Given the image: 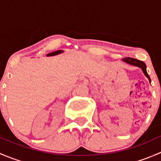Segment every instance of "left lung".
<instances>
[{
  "label": "left lung",
  "instance_id": "obj_1",
  "mask_svg": "<svg viewBox=\"0 0 161 161\" xmlns=\"http://www.w3.org/2000/svg\"><path fill=\"white\" fill-rule=\"evenodd\" d=\"M123 61H125V62L128 63V64H132V65L137 66V67L140 68V69L142 70V71H143L144 75L148 78L149 81L150 82V76H149V75L147 74V66H146V64L143 62V61H139V60L135 59V58H125L123 59Z\"/></svg>",
  "mask_w": 161,
  "mask_h": 161
}]
</instances>
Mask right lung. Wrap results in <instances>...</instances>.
Segmentation results:
<instances>
[{"label": "right lung", "mask_w": 161, "mask_h": 161, "mask_svg": "<svg viewBox=\"0 0 161 161\" xmlns=\"http://www.w3.org/2000/svg\"><path fill=\"white\" fill-rule=\"evenodd\" d=\"M61 50H58V51H55V52H52V53H48L47 56H53V55H56V54H58V53H61Z\"/></svg>", "instance_id": "obj_1"}]
</instances>
